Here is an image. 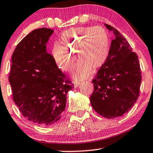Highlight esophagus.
I'll use <instances>...</instances> for the list:
<instances>
[{
	"mask_svg": "<svg viewBox=\"0 0 153 153\" xmlns=\"http://www.w3.org/2000/svg\"><path fill=\"white\" fill-rule=\"evenodd\" d=\"M80 83H81L80 81H74V88L78 87L79 85H80Z\"/></svg>",
	"mask_w": 153,
	"mask_h": 153,
	"instance_id": "34e87169",
	"label": "esophagus"
}]
</instances>
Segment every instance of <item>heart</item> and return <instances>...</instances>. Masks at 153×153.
<instances>
[{
	"label": "heart",
	"instance_id": "b5f03b06",
	"mask_svg": "<svg viewBox=\"0 0 153 153\" xmlns=\"http://www.w3.org/2000/svg\"><path fill=\"white\" fill-rule=\"evenodd\" d=\"M61 42L54 43L52 56L56 64L64 71H70L77 53L80 61L74 71L75 79L87 78L92 68H100L106 62L110 47L109 37L100 26H85L70 28L62 33Z\"/></svg>",
	"mask_w": 153,
	"mask_h": 153
}]
</instances>
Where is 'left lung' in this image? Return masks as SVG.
Listing matches in <instances>:
<instances>
[{"label": "left lung", "instance_id": "8db88e82", "mask_svg": "<svg viewBox=\"0 0 153 153\" xmlns=\"http://www.w3.org/2000/svg\"><path fill=\"white\" fill-rule=\"evenodd\" d=\"M113 31L108 56L93 80L94 91L90 100L100 116L115 118L128 112L139 97L141 74L139 58L127 39L116 29Z\"/></svg>", "mask_w": 153, "mask_h": 153}]
</instances>
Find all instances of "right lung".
I'll list each match as a JSON object with an SVG mask.
<instances>
[{
    "mask_svg": "<svg viewBox=\"0 0 153 153\" xmlns=\"http://www.w3.org/2000/svg\"><path fill=\"white\" fill-rule=\"evenodd\" d=\"M54 31L42 28L27 35L12 56L9 81L13 100L31 122L50 125L59 120L74 85L65 79L47 44Z\"/></svg>",
    "mask_w": 153,
    "mask_h": 153,
    "instance_id": "right-lung-1",
    "label": "right lung"
}]
</instances>
